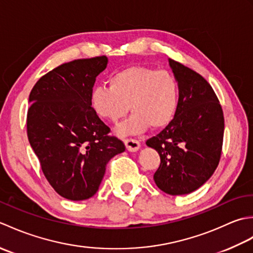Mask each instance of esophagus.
Returning a JSON list of instances; mask_svg holds the SVG:
<instances>
[{
  "label": "esophagus",
  "mask_w": 253,
  "mask_h": 253,
  "mask_svg": "<svg viewBox=\"0 0 253 253\" xmlns=\"http://www.w3.org/2000/svg\"><path fill=\"white\" fill-rule=\"evenodd\" d=\"M124 141H125L127 150H128V151H130V152H135V151H137L139 148H140V142L136 140V139L127 138Z\"/></svg>",
  "instance_id": "1"
}]
</instances>
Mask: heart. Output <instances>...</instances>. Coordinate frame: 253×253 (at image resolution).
I'll use <instances>...</instances> for the list:
<instances>
[{
    "instance_id": "1",
    "label": "heart",
    "mask_w": 253,
    "mask_h": 253,
    "mask_svg": "<svg viewBox=\"0 0 253 253\" xmlns=\"http://www.w3.org/2000/svg\"><path fill=\"white\" fill-rule=\"evenodd\" d=\"M110 87H96L91 104L102 120L116 124L132 112L120 128L122 135L138 133L150 126L165 127L173 120L178 104V85L171 74L146 66H132L115 73Z\"/></svg>"
}]
</instances>
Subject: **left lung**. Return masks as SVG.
Here are the masks:
<instances>
[{"mask_svg": "<svg viewBox=\"0 0 253 253\" xmlns=\"http://www.w3.org/2000/svg\"><path fill=\"white\" fill-rule=\"evenodd\" d=\"M169 65L179 88L175 116L146 143L160 154L155 184L169 195L178 196L197 190L216 169L224 114L217 95L200 74L174 60Z\"/></svg>", "mask_w": 253, "mask_h": 253, "instance_id": "1", "label": "left lung"}]
</instances>
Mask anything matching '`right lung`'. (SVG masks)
I'll use <instances>...</instances> for the list:
<instances>
[{"mask_svg": "<svg viewBox=\"0 0 253 253\" xmlns=\"http://www.w3.org/2000/svg\"><path fill=\"white\" fill-rule=\"evenodd\" d=\"M106 64L104 55L64 63L38 80L29 95L30 146L53 189L72 201L92 197L107 162L126 149L91 106L95 78Z\"/></svg>", "mask_w": 253, "mask_h": 253, "instance_id": "1", "label": "right lung"}]
</instances>
